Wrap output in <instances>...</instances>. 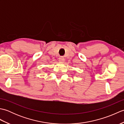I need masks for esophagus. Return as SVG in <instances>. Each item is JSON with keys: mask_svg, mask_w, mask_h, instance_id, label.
<instances>
[{"mask_svg": "<svg viewBox=\"0 0 124 124\" xmlns=\"http://www.w3.org/2000/svg\"><path fill=\"white\" fill-rule=\"evenodd\" d=\"M59 61L60 62H64V57H60L59 58Z\"/></svg>", "mask_w": 124, "mask_h": 124, "instance_id": "esophagus-1", "label": "esophagus"}]
</instances>
